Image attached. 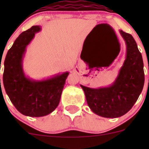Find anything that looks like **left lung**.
Listing matches in <instances>:
<instances>
[{
	"label": "left lung",
	"mask_w": 149,
	"mask_h": 149,
	"mask_svg": "<svg viewBox=\"0 0 149 149\" xmlns=\"http://www.w3.org/2000/svg\"><path fill=\"white\" fill-rule=\"evenodd\" d=\"M126 44V58L115 81L109 86L93 89L81 85L91 110L105 118L127 113L142 93L145 81L143 61L131 34L119 30Z\"/></svg>",
	"instance_id": "left-lung-1"
}]
</instances>
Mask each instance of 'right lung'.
<instances>
[{
  "label": "right lung",
  "mask_w": 149,
  "mask_h": 149,
  "mask_svg": "<svg viewBox=\"0 0 149 149\" xmlns=\"http://www.w3.org/2000/svg\"><path fill=\"white\" fill-rule=\"evenodd\" d=\"M40 30V26H33L18 36L8 51L3 64V82L6 94L21 113L31 117L48 115L56 108L69 74H58L42 81L25 75L22 62L26 48Z\"/></svg>",
  "instance_id": "add662e5"
}]
</instances>
